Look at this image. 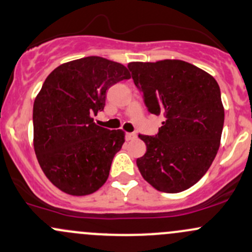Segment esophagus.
I'll return each mask as SVG.
<instances>
[{
    "label": "esophagus",
    "instance_id": "obj_1",
    "mask_svg": "<svg viewBox=\"0 0 252 252\" xmlns=\"http://www.w3.org/2000/svg\"><path fill=\"white\" fill-rule=\"evenodd\" d=\"M126 139L128 140V141L136 139V134H135V132H126Z\"/></svg>",
    "mask_w": 252,
    "mask_h": 252
}]
</instances>
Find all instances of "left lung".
<instances>
[{
    "label": "left lung",
    "mask_w": 252,
    "mask_h": 252,
    "mask_svg": "<svg viewBox=\"0 0 252 252\" xmlns=\"http://www.w3.org/2000/svg\"><path fill=\"white\" fill-rule=\"evenodd\" d=\"M128 68L148 111L165 117L156 136H139L147 152L137 167L159 191H184L202 178L219 149L225 120L219 85L181 60L131 62Z\"/></svg>",
    "instance_id": "left-lung-1"
}]
</instances>
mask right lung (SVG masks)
<instances>
[{
    "label": "right lung",
    "mask_w": 252,
    "mask_h": 252,
    "mask_svg": "<svg viewBox=\"0 0 252 252\" xmlns=\"http://www.w3.org/2000/svg\"><path fill=\"white\" fill-rule=\"evenodd\" d=\"M130 79L123 64L98 56L57 67L33 104V146L41 170L63 192L84 196L106 182L124 131L93 122L103 111L106 91Z\"/></svg>",
    "instance_id": "right-lung-1"
}]
</instances>
